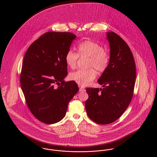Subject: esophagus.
I'll return each instance as SVG.
<instances>
[{
    "mask_svg": "<svg viewBox=\"0 0 157 157\" xmlns=\"http://www.w3.org/2000/svg\"><path fill=\"white\" fill-rule=\"evenodd\" d=\"M78 87H79V90H80V91H83L84 90H85V88H83V87H82L81 86H78Z\"/></svg>",
    "mask_w": 157,
    "mask_h": 157,
    "instance_id": "obj_1",
    "label": "esophagus"
}]
</instances>
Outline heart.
<instances>
[{"instance_id":"obj_1","label":"heart","mask_w":157,"mask_h":157,"mask_svg":"<svg viewBox=\"0 0 157 157\" xmlns=\"http://www.w3.org/2000/svg\"><path fill=\"white\" fill-rule=\"evenodd\" d=\"M80 56L88 58V67L90 68L74 71L69 74V78L81 86H86L95 79L97 73L94 68L103 72L108 69L110 63L109 52L103 45L92 40L80 43L78 46V53L69 49L65 55L67 65L71 68H74Z\"/></svg>"}]
</instances>
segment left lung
<instances>
[{
  "label": "left lung",
  "mask_w": 157,
  "mask_h": 157,
  "mask_svg": "<svg viewBox=\"0 0 157 157\" xmlns=\"http://www.w3.org/2000/svg\"><path fill=\"white\" fill-rule=\"evenodd\" d=\"M110 45V63L98 80L103 88H87L85 101L90 120L108 124L119 118L132 100L136 67L133 54L126 42L113 32L107 33Z\"/></svg>",
  "instance_id": "8db88e82"
}]
</instances>
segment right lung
Instances as JSON below:
<instances>
[{
  "label": "right lung",
  "instance_id": "1",
  "mask_svg": "<svg viewBox=\"0 0 157 157\" xmlns=\"http://www.w3.org/2000/svg\"><path fill=\"white\" fill-rule=\"evenodd\" d=\"M75 38L71 33L47 32L25 54L20 79L22 90L31 112L46 124L62 120L69 102L78 91L75 82L64 80L67 75L65 55Z\"/></svg>",
  "mask_w": 157,
  "mask_h": 157
}]
</instances>
